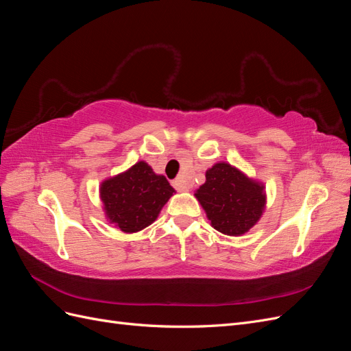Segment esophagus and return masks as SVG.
Masks as SVG:
<instances>
[{
  "mask_svg": "<svg viewBox=\"0 0 351 351\" xmlns=\"http://www.w3.org/2000/svg\"><path fill=\"white\" fill-rule=\"evenodd\" d=\"M173 186L176 187V190H178V192H189V187L182 178H176L173 182Z\"/></svg>",
  "mask_w": 351,
  "mask_h": 351,
  "instance_id": "obj_1",
  "label": "esophagus"
}]
</instances>
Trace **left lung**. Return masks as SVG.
<instances>
[{
	"label": "left lung",
	"instance_id": "obj_1",
	"mask_svg": "<svg viewBox=\"0 0 351 351\" xmlns=\"http://www.w3.org/2000/svg\"><path fill=\"white\" fill-rule=\"evenodd\" d=\"M210 226L227 236H241L261 219L267 195L265 186L227 162L206 171V182L195 193Z\"/></svg>",
	"mask_w": 351,
	"mask_h": 351
}]
</instances>
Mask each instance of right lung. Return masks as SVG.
I'll use <instances>...</instances> for the list:
<instances>
[{"instance_id":"right-lung-1","label":"right lung","mask_w":351,"mask_h":351,"mask_svg":"<svg viewBox=\"0 0 351 351\" xmlns=\"http://www.w3.org/2000/svg\"><path fill=\"white\" fill-rule=\"evenodd\" d=\"M173 193L176 190L168 180L155 174L145 161L104 180L99 187L107 219L124 232H137L151 226Z\"/></svg>"}]
</instances>
